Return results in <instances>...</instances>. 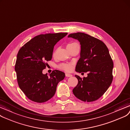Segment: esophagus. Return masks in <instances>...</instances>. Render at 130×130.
Masks as SVG:
<instances>
[{
	"mask_svg": "<svg viewBox=\"0 0 130 130\" xmlns=\"http://www.w3.org/2000/svg\"><path fill=\"white\" fill-rule=\"evenodd\" d=\"M65 75H66V77H72V75H71V74H70V73H66Z\"/></svg>",
	"mask_w": 130,
	"mask_h": 130,
	"instance_id": "esophagus-1",
	"label": "esophagus"
}]
</instances>
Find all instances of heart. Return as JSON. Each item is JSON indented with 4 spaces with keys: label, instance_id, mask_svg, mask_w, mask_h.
<instances>
[{
    "label": "heart",
    "instance_id": "b5f03b06",
    "mask_svg": "<svg viewBox=\"0 0 130 130\" xmlns=\"http://www.w3.org/2000/svg\"><path fill=\"white\" fill-rule=\"evenodd\" d=\"M76 44H78L76 42L70 43H69V44H68L67 47L75 45ZM56 52H57L56 51H54V52L53 53V56H55V55ZM59 68L61 70H62L66 71H71V70L72 69V64H71V63H61L59 66Z\"/></svg>",
    "mask_w": 130,
    "mask_h": 130
}]
</instances>
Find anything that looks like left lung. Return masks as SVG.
<instances>
[{
    "mask_svg": "<svg viewBox=\"0 0 130 130\" xmlns=\"http://www.w3.org/2000/svg\"><path fill=\"white\" fill-rule=\"evenodd\" d=\"M68 38L78 40L81 45L76 71L88 72V76L83 78L75 75L78 83L73 93L82 101H95L106 91L113 80V62L108 49L101 40L84 33L70 34Z\"/></svg>",
    "mask_w": 130,
    "mask_h": 130,
    "instance_id": "left-lung-1",
    "label": "left lung"
}]
</instances>
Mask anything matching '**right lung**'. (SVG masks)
<instances>
[{"label":"right lung","instance_id":"add662e5","mask_svg":"<svg viewBox=\"0 0 130 130\" xmlns=\"http://www.w3.org/2000/svg\"><path fill=\"white\" fill-rule=\"evenodd\" d=\"M67 34H40L20 49L15 70L18 86L29 100L39 103L48 101L54 95L58 84L64 78V73L59 70L52 71L49 76L42 71L52 59L54 46Z\"/></svg>","mask_w":130,"mask_h":130}]
</instances>
